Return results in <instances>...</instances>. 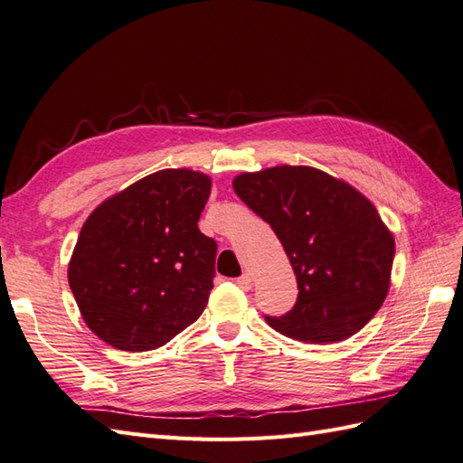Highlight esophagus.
I'll return each mask as SVG.
<instances>
[{
	"label": "esophagus",
	"instance_id": "1",
	"mask_svg": "<svg viewBox=\"0 0 463 463\" xmlns=\"http://www.w3.org/2000/svg\"><path fill=\"white\" fill-rule=\"evenodd\" d=\"M236 286H239L242 291L252 289V276H250V274H244V276H241L239 279H236Z\"/></svg>",
	"mask_w": 463,
	"mask_h": 463
}]
</instances>
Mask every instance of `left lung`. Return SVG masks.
<instances>
[{
    "label": "left lung",
    "mask_w": 463,
    "mask_h": 463,
    "mask_svg": "<svg viewBox=\"0 0 463 463\" xmlns=\"http://www.w3.org/2000/svg\"><path fill=\"white\" fill-rule=\"evenodd\" d=\"M232 187L269 222L298 276V303L288 315L266 317L271 328L321 345L372 321L389 293L395 239L370 199L311 165L244 172Z\"/></svg>",
    "instance_id": "obj_1"
}]
</instances>
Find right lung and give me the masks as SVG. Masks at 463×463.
<instances>
[{"label": "right lung", "instance_id": "add662e5", "mask_svg": "<svg viewBox=\"0 0 463 463\" xmlns=\"http://www.w3.org/2000/svg\"><path fill=\"white\" fill-rule=\"evenodd\" d=\"M211 177L165 168L90 213L68 283L93 335L125 352L164 346L205 311L217 242L199 231Z\"/></svg>", "mask_w": 463, "mask_h": 463}]
</instances>
